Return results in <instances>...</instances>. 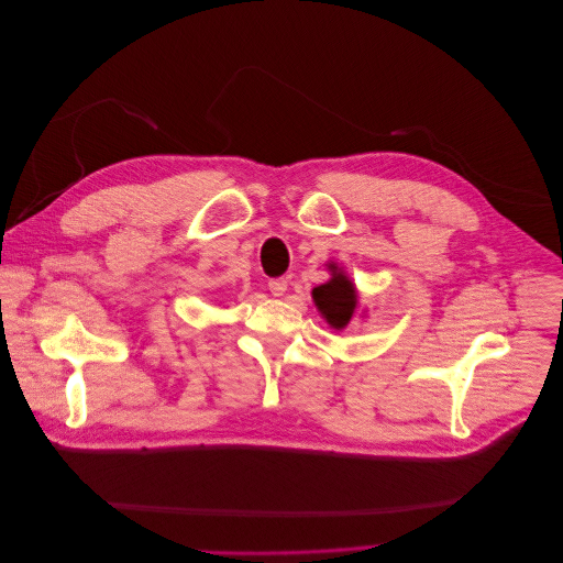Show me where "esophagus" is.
<instances>
[{
  "instance_id": "esophagus-1",
  "label": "esophagus",
  "mask_w": 563,
  "mask_h": 563,
  "mask_svg": "<svg viewBox=\"0 0 563 563\" xmlns=\"http://www.w3.org/2000/svg\"><path fill=\"white\" fill-rule=\"evenodd\" d=\"M267 288H271V292H273L275 298H279V296H284V292H286L288 282H286L284 277H277V279H271V282H267Z\"/></svg>"
}]
</instances>
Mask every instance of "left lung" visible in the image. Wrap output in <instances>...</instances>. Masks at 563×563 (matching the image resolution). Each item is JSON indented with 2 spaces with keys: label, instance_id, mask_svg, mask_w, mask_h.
<instances>
[{
  "label": "left lung",
  "instance_id": "1",
  "mask_svg": "<svg viewBox=\"0 0 563 563\" xmlns=\"http://www.w3.org/2000/svg\"><path fill=\"white\" fill-rule=\"evenodd\" d=\"M313 302L320 309V313L325 316L328 323L341 330L347 325V320L353 318L357 296L351 282L343 275H334L328 284L313 288Z\"/></svg>",
  "mask_w": 563,
  "mask_h": 563
}]
</instances>
